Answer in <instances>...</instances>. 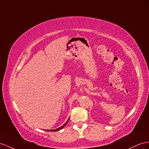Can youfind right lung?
Instances as JSON below:
<instances>
[{"label": "right lung", "instance_id": "add662e5", "mask_svg": "<svg viewBox=\"0 0 149 149\" xmlns=\"http://www.w3.org/2000/svg\"><path fill=\"white\" fill-rule=\"evenodd\" d=\"M69 120H70V118H68V121L66 122L65 123L63 126H62V127H60V128H56V129H55V130H47V131H52V132H56V131H58V130H61V129H62L63 127H65V126L67 124V123L68 122V121H69Z\"/></svg>", "mask_w": 149, "mask_h": 149}]
</instances>
